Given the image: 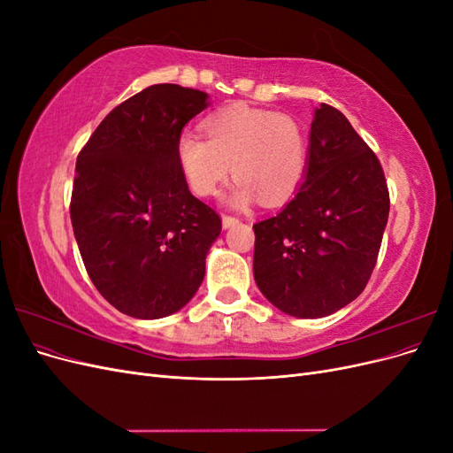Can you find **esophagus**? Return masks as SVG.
<instances>
[{"label":"esophagus","mask_w":453,"mask_h":453,"mask_svg":"<svg viewBox=\"0 0 453 453\" xmlns=\"http://www.w3.org/2000/svg\"><path fill=\"white\" fill-rule=\"evenodd\" d=\"M240 223L238 217H232V215H223V228H230Z\"/></svg>","instance_id":"obj_1"}]
</instances>
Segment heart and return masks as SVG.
Wrapping results in <instances>:
<instances>
[{"label": "heart", "instance_id": "b5f03b06", "mask_svg": "<svg viewBox=\"0 0 453 453\" xmlns=\"http://www.w3.org/2000/svg\"><path fill=\"white\" fill-rule=\"evenodd\" d=\"M205 140L183 132L175 143L177 166L198 196H211L234 173L226 200L243 208L260 196L278 205L298 188L306 170V143L298 125L268 109L234 104L202 122Z\"/></svg>", "mask_w": 453, "mask_h": 453}]
</instances>
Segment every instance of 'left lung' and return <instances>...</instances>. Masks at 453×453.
Listing matches in <instances>:
<instances>
[{
    "label": "left lung",
    "mask_w": 453,
    "mask_h": 453,
    "mask_svg": "<svg viewBox=\"0 0 453 453\" xmlns=\"http://www.w3.org/2000/svg\"><path fill=\"white\" fill-rule=\"evenodd\" d=\"M388 217L389 190L378 157L336 107L321 104L298 193L276 217L253 225L260 293L304 319L348 306L376 266Z\"/></svg>",
    "instance_id": "8db88e82"
}]
</instances>
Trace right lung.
<instances>
[{
	"label": "right lung",
	"mask_w": 453,
	"mask_h": 453,
	"mask_svg": "<svg viewBox=\"0 0 453 453\" xmlns=\"http://www.w3.org/2000/svg\"><path fill=\"white\" fill-rule=\"evenodd\" d=\"M208 94L153 85L117 105L75 164L72 225L96 289L119 311L160 319L195 296L221 217L190 195L175 143Z\"/></svg>",
	"instance_id": "right-lung-1"
}]
</instances>
